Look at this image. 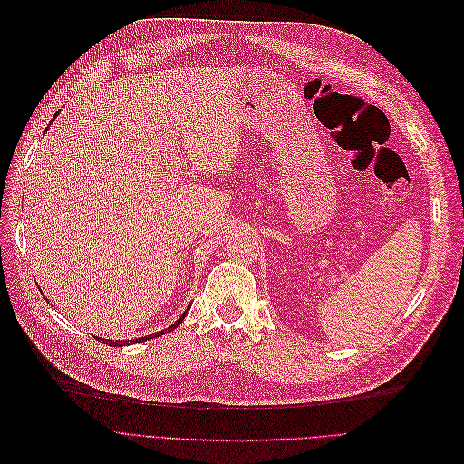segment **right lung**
<instances>
[{"mask_svg": "<svg viewBox=\"0 0 464 464\" xmlns=\"http://www.w3.org/2000/svg\"><path fill=\"white\" fill-rule=\"evenodd\" d=\"M46 133V131H44ZM184 317H186V314H181V317L174 323L172 327H168V329H164V331H160V333H157L159 336L160 334H164V333H168V331H174L181 321H184ZM154 334H149V336H143V339H133V341H111V339H102L104 341V344H108V346H130V344H135V343H141V341H149V339H152Z\"/></svg>", "mask_w": 464, "mask_h": 464, "instance_id": "obj_1", "label": "right lung"}]
</instances>
